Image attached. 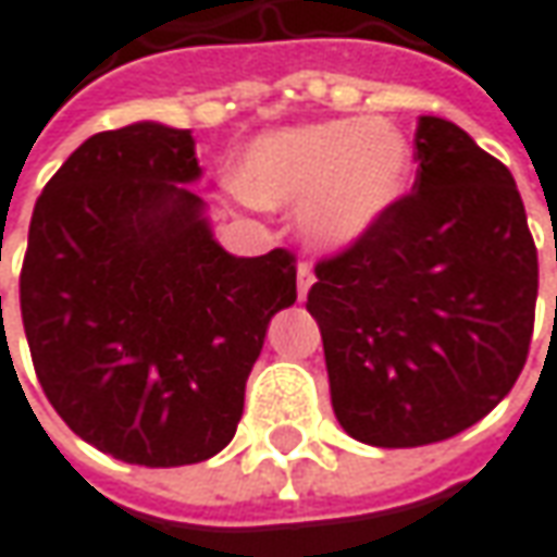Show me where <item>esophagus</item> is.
<instances>
[{
	"instance_id": "34e87169",
	"label": "esophagus",
	"mask_w": 557,
	"mask_h": 557,
	"mask_svg": "<svg viewBox=\"0 0 557 557\" xmlns=\"http://www.w3.org/2000/svg\"><path fill=\"white\" fill-rule=\"evenodd\" d=\"M296 283H299V299L308 296V289H311V283H314V271H311V264H299V271H296Z\"/></svg>"
}]
</instances>
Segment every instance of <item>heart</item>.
<instances>
[{
	"mask_svg": "<svg viewBox=\"0 0 557 557\" xmlns=\"http://www.w3.org/2000/svg\"><path fill=\"white\" fill-rule=\"evenodd\" d=\"M414 152L383 117H330L255 136L233 171L236 193L258 208H293L308 246L339 252L399 208Z\"/></svg>",
	"mask_w": 557,
	"mask_h": 557,
	"instance_id": "b5f03b06",
	"label": "heart"
}]
</instances>
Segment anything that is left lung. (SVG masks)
Segmentation results:
<instances>
[{
	"mask_svg": "<svg viewBox=\"0 0 557 557\" xmlns=\"http://www.w3.org/2000/svg\"><path fill=\"white\" fill-rule=\"evenodd\" d=\"M411 196L314 268L333 414L380 448L443 443L486 418L523 371L540 264L511 171L423 114Z\"/></svg>",
	"mask_w": 557,
	"mask_h": 557,
	"instance_id": "obj_1",
	"label": "left lung"
}]
</instances>
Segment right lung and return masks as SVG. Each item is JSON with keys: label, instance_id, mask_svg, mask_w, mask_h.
Here are the masks:
<instances>
[{"label": "right lung", "instance_id": "right-lung-1", "mask_svg": "<svg viewBox=\"0 0 557 557\" xmlns=\"http://www.w3.org/2000/svg\"><path fill=\"white\" fill-rule=\"evenodd\" d=\"M199 177L189 131L136 121L74 149L30 218L21 318L39 386L127 465L227 446L268 324L296 302V258L227 252L189 189Z\"/></svg>", "mask_w": 557, "mask_h": 557}]
</instances>
